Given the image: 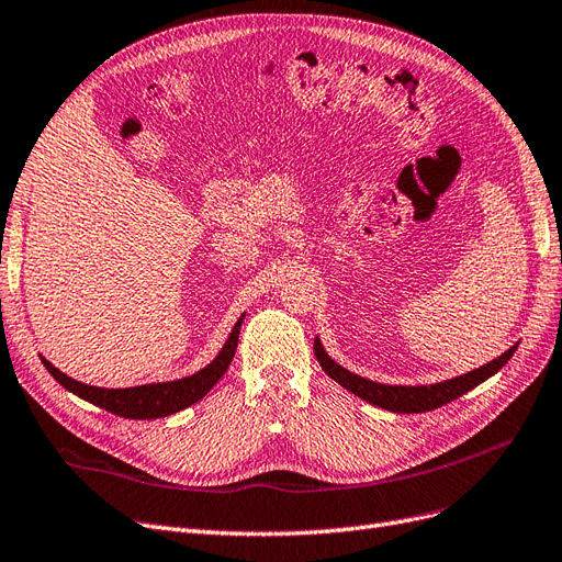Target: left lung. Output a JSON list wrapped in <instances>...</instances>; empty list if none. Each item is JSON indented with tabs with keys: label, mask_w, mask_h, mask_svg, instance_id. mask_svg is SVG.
I'll return each instance as SVG.
<instances>
[{
	"label": "left lung",
	"mask_w": 562,
	"mask_h": 562,
	"mask_svg": "<svg viewBox=\"0 0 562 562\" xmlns=\"http://www.w3.org/2000/svg\"><path fill=\"white\" fill-rule=\"evenodd\" d=\"M518 346H512L504 355H499L497 359L487 361L485 367L469 371L464 375L443 380V383H434V385H418V387H408V385H380L373 383V380L361 378L357 373H350L348 369H342L340 364L324 352L319 338H315V357L319 361V367L324 369L331 380H336L338 385L346 387L348 392L357 394L359 400H364L378 408H385L392 413H425V411H434L443 404H450L458 396L467 394L469 390H474L476 385H481L483 380H487L491 375H495L506 361L514 357Z\"/></svg>",
	"instance_id": "8db88e82"
}]
</instances>
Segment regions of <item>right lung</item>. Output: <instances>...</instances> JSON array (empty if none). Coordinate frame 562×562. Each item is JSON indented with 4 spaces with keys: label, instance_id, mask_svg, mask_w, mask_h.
Returning a JSON list of instances; mask_svg holds the SVG:
<instances>
[{
    "label": "right lung",
    "instance_id": "1",
    "mask_svg": "<svg viewBox=\"0 0 562 562\" xmlns=\"http://www.w3.org/2000/svg\"><path fill=\"white\" fill-rule=\"evenodd\" d=\"M240 324H243V319H238V324H235L228 340H226V346L205 369H201L189 378L172 380V383H151V385H137V387H125V390H104V387L83 385V383H79V380L65 375L44 357H42V361H44L46 371L56 378L65 390L75 392L77 396H81V400L95 404L104 411L121 415V418H131V420L166 418V415H172L177 411L189 408L195 402H201L203 396L216 385V380L226 373V369L233 361L235 348H238Z\"/></svg>",
    "mask_w": 562,
    "mask_h": 562
}]
</instances>
